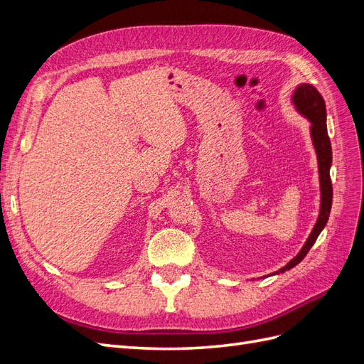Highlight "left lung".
Listing matches in <instances>:
<instances>
[{"instance_id":"1","label":"left lung","mask_w":364,"mask_h":364,"mask_svg":"<svg viewBox=\"0 0 364 364\" xmlns=\"http://www.w3.org/2000/svg\"><path fill=\"white\" fill-rule=\"evenodd\" d=\"M293 102L297 107V111L311 121V138H313L317 159H318V173H321V191H322L321 202L322 203H321V215H318L313 232L310 234V237H308L302 250L279 272L290 270L306 257L308 250L311 249V246L316 243L318 234H321L322 229L325 228L329 213H331V205H333V183H331V178H329V167H331V162H333V151H331V141H329L328 130H326L325 100L321 95V92H318L313 85L302 83L301 86H297V90L293 95Z\"/></svg>"}]
</instances>
